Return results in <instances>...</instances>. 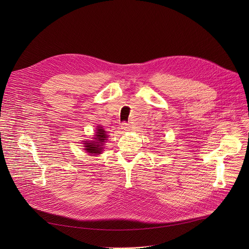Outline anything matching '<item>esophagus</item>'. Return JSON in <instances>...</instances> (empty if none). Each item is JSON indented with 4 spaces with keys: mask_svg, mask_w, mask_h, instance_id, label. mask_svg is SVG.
<instances>
[{
    "mask_svg": "<svg viewBox=\"0 0 249 249\" xmlns=\"http://www.w3.org/2000/svg\"><path fill=\"white\" fill-rule=\"evenodd\" d=\"M130 128H131L130 124H128V123H126V122H123V123L121 124V129L124 130V131H129Z\"/></svg>",
    "mask_w": 249,
    "mask_h": 249,
    "instance_id": "obj_1",
    "label": "esophagus"
}]
</instances>
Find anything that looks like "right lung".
<instances>
[{
    "instance_id": "obj_1",
    "label": "right lung",
    "mask_w": 249,
    "mask_h": 249,
    "mask_svg": "<svg viewBox=\"0 0 249 249\" xmlns=\"http://www.w3.org/2000/svg\"><path fill=\"white\" fill-rule=\"evenodd\" d=\"M108 135L106 134V132L104 131V129L101 126H97L94 132V136H93V140L91 141H84V147L86 150V152L89 155H94L97 156L99 154L102 153L103 151V147L104 144L107 142Z\"/></svg>"
}]
</instances>
